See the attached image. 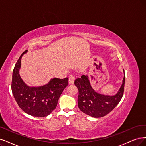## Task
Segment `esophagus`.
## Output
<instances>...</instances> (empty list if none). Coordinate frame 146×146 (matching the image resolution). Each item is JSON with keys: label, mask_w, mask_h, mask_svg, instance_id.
I'll use <instances>...</instances> for the list:
<instances>
[{"label": "esophagus", "mask_w": 146, "mask_h": 146, "mask_svg": "<svg viewBox=\"0 0 146 146\" xmlns=\"http://www.w3.org/2000/svg\"><path fill=\"white\" fill-rule=\"evenodd\" d=\"M75 80V76L73 74H70L69 76V79H68V82L69 84H74Z\"/></svg>", "instance_id": "esophagus-1"}]
</instances>
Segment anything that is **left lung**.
I'll list each match as a JSON object with an SVG mask.
<instances>
[{"label":"left lung","mask_w":146,"mask_h":146,"mask_svg":"<svg viewBox=\"0 0 146 146\" xmlns=\"http://www.w3.org/2000/svg\"><path fill=\"white\" fill-rule=\"evenodd\" d=\"M125 76L121 87L115 95H102L96 92L91 87L88 76L82 75L81 78L74 80V85L79 90V108L85 114L94 118L105 116L114 110L121 100L125 90Z\"/></svg>","instance_id":"8db88e82"}]
</instances>
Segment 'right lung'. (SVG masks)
Segmentation results:
<instances>
[{"label": "right lung", "mask_w": 146, "mask_h": 146, "mask_svg": "<svg viewBox=\"0 0 146 146\" xmlns=\"http://www.w3.org/2000/svg\"><path fill=\"white\" fill-rule=\"evenodd\" d=\"M27 51L21 54L15 65L11 82L12 92L18 105L26 114L37 117H46L56 108L59 97L68 84V78H53L41 87H28L19 73L21 56Z\"/></svg>", "instance_id": "1"}]
</instances>
